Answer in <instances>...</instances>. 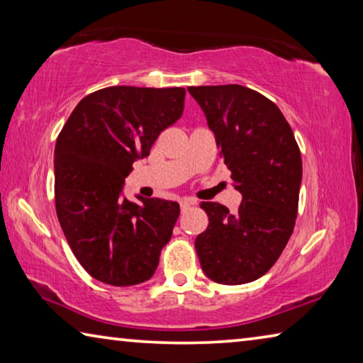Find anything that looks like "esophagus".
Segmentation results:
<instances>
[{
    "mask_svg": "<svg viewBox=\"0 0 363 363\" xmlns=\"http://www.w3.org/2000/svg\"><path fill=\"white\" fill-rule=\"evenodd\" d=\"M194 206H195V201H192V200H182L181 201V211L182 213L189 211L190 208H194Z\"/></svg>",
    "mask_w": 363,
    "mask_h": 363,
    "instance_id": "esophagus-1",
    "label": "esophagus"
}]
</instances>
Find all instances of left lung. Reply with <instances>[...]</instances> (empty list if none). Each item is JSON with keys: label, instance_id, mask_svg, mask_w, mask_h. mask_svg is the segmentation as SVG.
Here are the masks:
<instances>
[{"label": "left lung", "instance_id": "1", "mask_svg": "<svg viewBox=\"0 0 363 363\" xmlns=\"http://www.w3.org/2000/svg\"><path fill=\"white\" fill-rule=\"evenodd\" d=\"M203 110L233 186L235 213L203 201L206 230L195 240L208 279L242 285L262 277L290 240L303 177L301 152L284 113L267 97L240 84L190 86Z\"/></svg>", "mask_w": 363, "mask_h": 363}]
</instances>
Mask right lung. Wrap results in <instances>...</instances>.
<instances>
[{
    "label": "right lung",
    "mask_w": 363,
    "mask_h": 363,
    "mask_svg": "<svg viewBox=\"0 0 363 363\" xmlns=\"http://www.w3.org/2000/svg\"><path fill=\"white\" fill-rule=\"evenodd\" d=\"M184 88L110 86L79 101L54 150L56 213L91 277L130 286L155 274L179 218L176 201L123 199L125 177L181 118Z\"/></svg>",
    "instance_id": "1"
}]
</instances>
